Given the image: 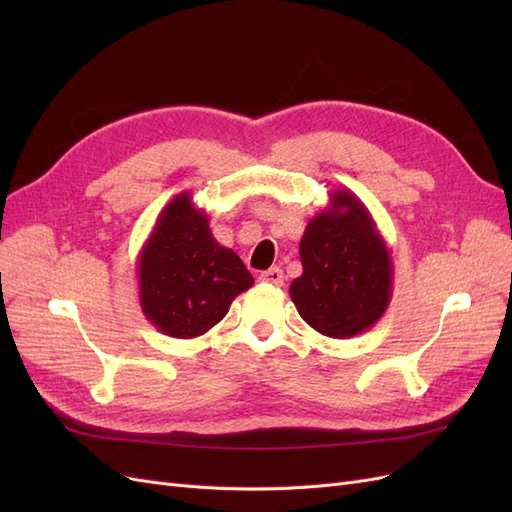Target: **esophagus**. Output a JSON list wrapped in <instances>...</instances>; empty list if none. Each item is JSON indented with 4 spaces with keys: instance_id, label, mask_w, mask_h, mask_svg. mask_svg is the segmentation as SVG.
<instances>
[{
    "instance_id": "esophagus-1",
    "label": "esophagus",
    "mask_w": 512,
    "mask_h": 512,
    "mask_svg": "<svg viewBox=\"0 0 512 512\" xmlns=\"http://www.w3.org/2000/svg\"><path fill=\"white\" fill-rule=\"evenodd\" d=\"M260 282L273 284V286H282L284 284V271L280 267H273L269 271H262L260 273Z\"/></svg>"
}]
</instances>
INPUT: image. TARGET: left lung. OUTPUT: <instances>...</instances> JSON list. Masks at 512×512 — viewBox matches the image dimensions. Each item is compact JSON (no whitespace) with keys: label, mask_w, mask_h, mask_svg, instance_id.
I'll return each mask as SVG.
<instances>
[{"label":"left lung","mask_w":512,"mask_h":512,"mask_svg":"<svg viewBox=\"0 0 512 512\" xmlns=\"http://www.w3.org/2000/svg\"><path fill=\"white\" fill-rule=\"evenodd\" d=\"M303 273L290 284L301 318L333 339L359 335L382 318L393 294V262L374 218L350 190L307 222L299 243Z\"/></svg>","instance_id":"8db88e82"}]
</instances>
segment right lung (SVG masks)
<instances>
[{"label":"right lung","instance_id":"1","mask_svg":"<svg viewBox=\"0 0 512 512\" xmlns=\"http://www.w3.org/2000/svg\"><path fill=\"white\" fill-rule=\"evenodd\" d=\"M136 277L143 314L177 339L207 333L254 284L243 260L213 239L207 213L194 207L190 192L177 194L158 215Z\"/></svg>","mask_w":512,"mask_h":512}]
</instances>
